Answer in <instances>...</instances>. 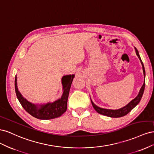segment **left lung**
Wrapping results in <instances>:
<instances>
[{
	"instance_id": "1",
	"label": "left lung",
	"mask_w": 154,
	"mask_h": 154,
	"mask_svg": "<svg viewBox=\"0 0 154 154\" xmlns=\"http://www.w3.org/2000/svg\"><path fill=\"white\" fill-rule=\"evenodd\" d=\"M135 51H136V53L137 54V56L138 57L139 60L141 63L142 67H143V74H144V77L145 78V70H144V65L143 63L142 62V60L141 59L140 56H139V52L137 49L134 48ZM144 81H145V79H144ZM144 87H145V82H144L141 88L140 91L139 92V94H137V96L135 97L134 100H132L131 101H130L129 103L125 105L122 108H120L119 109H116V110H113V109H103V108H101L100 106H97V105H96L94 102L91 100V103L92 105L94 107V109L96 110V111L97 112V113H99L100 114L104 115V116H109V117L110 118H120V117H123V116L127 115V114H128L130 111H131L135 106H136L139 103V101H141V97L143 96V92L144 91Z\"/></svg>"
}]
</instances>
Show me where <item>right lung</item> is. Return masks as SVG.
<instances>
[{
  "label": "right lung",
  "instance_id": "obj_1",
  "mask_svg": "<svg viewBox=\"0 0 154 154\" xmlns=\"http://www.w3.org/2000/svg\"><path fill=\"white\" fill-rule=\"evenodd\" d=\"M74 74L65 75L62 78L63 94L60 98L53 102L44 104H34L22 96L17 87V77L15 76V88L17 98L23 108L33 117L43 120L57 118L62 116L67 110V100Z\"/></svg>",
  "mask_w": 154,
  "mask_h": 154
}]
</instances>
